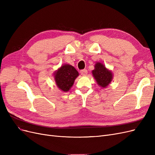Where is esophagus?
Returning <instances> with one entry per match:
<instances>
[{"mask_svg":"<svg viewBox=\"0 0 155 155\" xmlns=\"http://www.w3.org/2000/svg\"><path fill=\"white\" fill-rule=\"evenodd\" d=\"M80 74L82 75V76H85V75L87 74V70L86 69L81 70L80 71Z\"/></svg>","mask_w":155,"mask_h":155,"instance_id":"34e87169","label":"esophagus"}]
</instances>
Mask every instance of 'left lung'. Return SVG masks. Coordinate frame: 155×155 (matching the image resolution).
I'll use <instances>...</instances> for the list:
<instances>
[{
  "label": "left lung",
  "mask_w": 155,
  "mask_h": 155,
  "mask_svg": "<svg viewBox=\"0 0 155 155\" xmlns=\"http://www.w3.org/2000/svg\"><path fill=\"white\" fill-rule=\"evenodd\" d=\"M92 72L97 85L103 88H105L109 85L113 78L110 70H108L104 64L100 62H97L95 64L94 69L92 70Z\"/></svg>",
  "instance_id": "left-lung-1"
}]
</instances>
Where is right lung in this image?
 I'll return each mask as SVG.
<instances>
[{
    "mask_svg": "<svg viewBox=\"0 0 155 155\" xmlns=\"http://www.w3.org/2000/svg\"><path fill=\"white\" fill-rule=\"evenodd\" d=\"M54 75L58 87L63 92H68L74 85L79 73L72 65L64 64L55 71Z\"/></svg>",
    "mask_w": 155,
    "mask_h": 155,
    "instance_id": "right-lung-1",
    "label": "right lung"
}]
</instances>
